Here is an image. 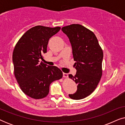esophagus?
<instances>
[{"instance_id": "1", "label": "esophagus", "mask_w": 125, "mask_h": 125, "mask_svg": "<svg viewBox=\"0 0 125 125\" xmlns=\"http://www.w3.org/2000/svg\"><path fill=\"white\" fill-rule=\"evenodd\" d=\"M63 77L65 78H68V74L67 73H63Z\"/></svg>"}]
</instances>
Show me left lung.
Listing matches in <instances>:
<instances>
[{
	"label": "left lung",
	"mask_w": 125,
	"mask_h": 125,
	"mask_svg": "<svg viewBox=\"0 0 125 125\" xmlns=\"http://www.w3.org/2000/svg\"><path fill=\"white\" fill-rule=\"evenodd\" d=\"M62 31L69 39L77 70L70 78L77 84V90L69 94L73 100H81L89 95L98 85L102 74L103 51L94 33L78 24L62 27Z\"/></svg>",
	"instance_id": "1"
}]
</instances>
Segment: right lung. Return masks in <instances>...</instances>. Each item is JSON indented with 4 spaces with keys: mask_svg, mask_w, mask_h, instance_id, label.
I'll list each match as a JSON object with an SVG mask.
<instances>
[{
    "mask_svg": "<svg viewBox=\"0 0 125 125\" xmlns=\"http://www.w3.org/2000/svg\"><path fill=\"white\" fill-rule=\"evenodd\" d=\"M37 25L27 31L15 45L12 54L14 74L23 93L34 99L48 94L49 85L62 77V72L55 66L40 62L47 53L49 39L60 30Z\"/></svg>",
    "mask_w": 125,
    "mask_h": 125,
    "instance_id": "add662e5",
    "label": "right lung"
}]
</instances>
